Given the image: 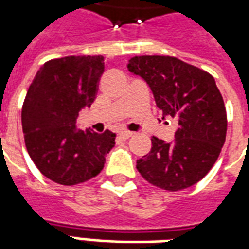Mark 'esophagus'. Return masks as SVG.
<instances>
[{
	"instance_id": "1",
	"label": "esophagus",
	"mask_w": 249,
	"mask_h": 249,
	"mask_svg": "<svg viewBox=\"0 0 249 249\" xmlns=\"http://www.w3.org/2000/svg\"><path fill=\"white\" fill-rule=\"evenodd\" d=\"M132 135H133V133H132V132H128V130H123V132H120L119 133V136L123 140H128L129 137H132Z\"/></svg>"
}]
</instances>
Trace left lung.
<instances>
[{
	"instance_id": "obj_1",
	"label": "left lung",
	"mask_w": 249,
	"mask_h": 249,
	"mask_svg": "<svg viewBox=\"0 0 249 249\" xmlns=\"http://www.w3.org/2000/svg\"><path fill=\"white\" fill-rule=\"evenodd\" d=\"M128 69L149 85L162 119L178 125L171 142L152 137L151 152L137 160V171L165 191L192 187L213 167L225 142L227 112L214 78L169 56L132 57Z\"/></svg>"
}]
</instances>
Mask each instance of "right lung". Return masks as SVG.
I'll return each mask as SVG.
<instances>
[{
  "label": "right lung",
  "instance_id": "obj_1",
  "mask_svg": "<svg viewBox=\"0 0 249 249\" xmlns=\"http://www.w3.org/2000/svg\"><path fill=\"white\" fill-rule=\"evenodd\" d=\"M104 73L103 56H68L45 62L22 105V130L30 159L45 178L76 185L103 171L114 146L110 130L77 129L82 108L90 107Z\"/></svg>",
  "mask_w": 249,
  "mask_h": 249
}]
</instances>
